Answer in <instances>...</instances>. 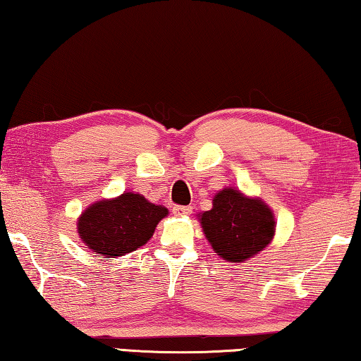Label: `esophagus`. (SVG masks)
<instances>
[{"label":"esophagus","instance_id":"34e87169","mask_svg":"<svg viewBox=\"0 0 361 361\" xmlns=\"http://www.w3.org/2000/svg\"><path fill=\"white\" fill-rule=\"evenodd\" d=\"M192 211H193L192 206H174V207H173L174 216H179V217H182V216H190Z\"/></svg>","mask_w":361,"mask_h":361}]
</instances>
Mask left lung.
<instances>
[{
    "mask_svg": "<svg viewBox=\"0 0 361 361\" xmlns=\"http://www.w3.org/2000/svg\"><path fill=\"white\" fill-rule=\"evenodd\" d=\"M201 226L214 252L228 262H244L263 250L274 236V217L262 200L225 188L201 214Z\"/></svg>",
    "mask_w": 361,
    "mask_h": 361,
    "instance_id": "obj_1",
    "label": "left lung"
}]
</instances>
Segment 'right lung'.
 <instances>
[{
  "label": "right lung",
  "mask_w": 361,
  "mask_h": 361,
  "mask_svg": "<svg viewBox=\"0 0 361 361\" xmlns=\"http://www.w3.org/2000/svg\"><path fill=\"white\" fill-rule=\"evenodd\" d=\"M166 214V207L149 203L142 195L123 193L88 207L79 219L78 230L88 249L104 258H114L147 243Z\"/></svg>",
  "instance_id": "add662e5"
}]
</instances>
